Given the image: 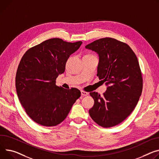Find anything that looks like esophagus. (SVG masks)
<instances>
[{"mask_svg":"<svg viewBox=\"0 0 159 159\" xmlns=\"http://www.w3.org/2000/svg\"><path fill=\"white\" fill-rule=\"evenodd\" d=\"M88 92H85V91H81V94L82 95V96H87V95H88Z\"/></svg>","mask_w":159,"mask_h":159,"instance_id":"34e87169","label":"esophagus"}]
</instances>
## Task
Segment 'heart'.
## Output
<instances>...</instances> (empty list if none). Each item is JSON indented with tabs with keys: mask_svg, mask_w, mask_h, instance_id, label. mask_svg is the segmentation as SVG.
Returning a JSON list of instances; mask_svg holds the SVG:
<instances>
[{
	"mask_svg": "<svg viewBox=\"0 0 159 159\" xmlns=\"http://www.w3.org/2000/svg\"><path fill=\"white\" fill-rule=\"evenodd\" d=\"M93 56H94V55H93L92 54H90V53H87L85 54L84 56V57H93Z\"/></svg>",
	"mask_w": 159,
	"mask_h": 159,
	"instance_id": "b5f03b06",
	"label": "heart"
}]
</instances>
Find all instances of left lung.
<instances>
[{
    "label": "left lung",
    "instance_id": "obj_1",
    "mask_svg": "<svg viewBox=\"0 0 159 159\" xmlns=\"http://www.w3.org/2000/svg\"><path fill=\"white\" fill-rule=\"evenodd\" d=\"M99 55L97 76L108 86L103 96L90 93L94 100L89 110L99 125L111 127L124 121L135 108L143 89L137 57L127 44L113 38L96 40L85 46Z\"/></svg>",
    "mask_w": 159,
    "mask_h": 159
}]
</instances>
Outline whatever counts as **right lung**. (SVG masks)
Instances as JSON below:
<instances>
[{"mask_svg":"<svg viewBox=\"0 0 159 159\" xmlns=\"http://www.w3.org/2000/svg\"><path fill=\"white\" fill-rule=\"evenodd\" d=\"M82 42H67L54 38L30 48L23 56L16 75V88L20 102L34 122L51 127L62 122L81 93L56 85L63 74L70 56Z\"/></svg>","mask_w":159,"mask_h":159,"instance_id":"right-lung-1","label":"right lung"}]
</instances>
